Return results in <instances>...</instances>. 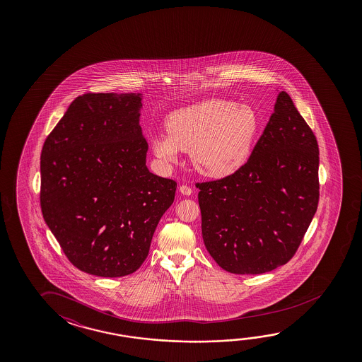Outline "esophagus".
<instances>
[{
  "label": "esophagus",
  "instance_id": "1",
  "mask_svg": "<svg viewBox=\"0 0 362 362\" xmlns=\"http://www.w3.org/2000/svg\"><path fill=\"white\" fill-rule=\"evenodd\" d=\"M179 192L183 194V196H190L192 194V189H190L188 185H182L180 188H179Z\"/></svg>",
  "mask_w": 362,
  "mask_h": 362
}]
</instances>
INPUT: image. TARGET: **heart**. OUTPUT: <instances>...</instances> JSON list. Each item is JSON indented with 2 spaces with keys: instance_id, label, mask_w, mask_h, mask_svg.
Returning <instances> with one entry per match:
<instances>
[{
  "instance_id": "heart-1",
  "label": "heart",
  "mask_w": 362,
  "mask_h": 362,
  "mask_svg": "<svg viewBox=\"0 0 362 362\" xmlns=\"http://www.w3.org/2000/svg\"><path fill=\"white\" fill-rule=\"evenodd\" d=\"M166 130L150 140L159 160L175 164L180 150L189 151L192 164L201 174L226 178L249 160L260 119L252 107L212 98L170 113Z\"/></svg>"
}]
</instances>
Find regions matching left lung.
<instances>
[{"label": "left lung", "instance_id": "obj_1", "mask_svg": "<svg viewBox=\"0 0 362 362\" xmlns=\"http://www.w3.org/2000/svg\"><path fill=\"white\" fill-rule=\"evenodd\" d=\"M276 90L247 163L226 178L197 184L203 241L228 273L262 274L286 264L318 206L317 139L289 95Z\"/></svg>", "mask_w": 362, "mask_h": 362}]
</instances>
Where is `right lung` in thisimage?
I'll list each match as a JSON object with an SVG mask.
<instances>
[{"instance_id":"obj_1","label":"right lung","mask_w":362,"mask_h":362,"mask_svg":"<svg viewBox=\"0 0 362 362\" xmlns=\"http://www.w3.org/2000/svg\"><path fill=\"white\" fill-rule=\"evenodd\" d=\"M141 93L79 95L47 137L42 217L84 273L119 278L148 257L177 183L148 172Z\"/></svg>"}]
</instances>
